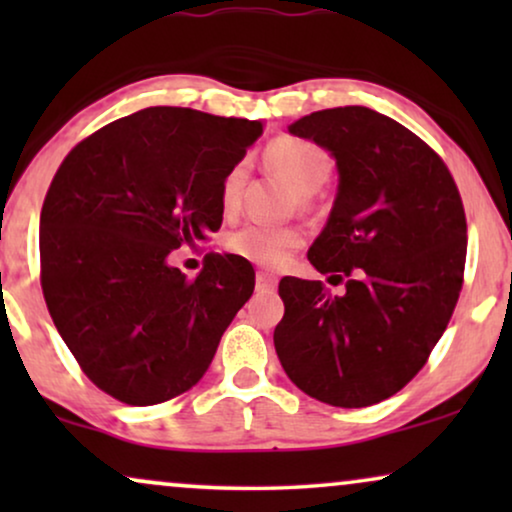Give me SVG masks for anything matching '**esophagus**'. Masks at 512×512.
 Masks as SVG:
<instances>
[{"instance_id": "esophagus-1", "label": "esophagus", "mask_w": 512, "mask_h": 512, "mask_svg": "<svg viewBox=\"0 0 512 512\" xmlns=\"http://www.w3.org/2000/svg\"><path fill=\"white\" fill-rule=\"evenodd\" d=\"M256 289L258 291H275L277 289V277L270 272H256Z\"/></svg>"}]
</instances>
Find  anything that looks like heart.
Returning a JSON list of instances; mask_svg holds the SVG:
<instances>
[{"label": "heart", "instance_id": "heart-1", "mask_svg": "<svg viewBox=\"0 0 512 512\" xmlns=\"http://www.w3.org/2000/svg\"><path fill=\"white\" fill-rule=\"evenodd\" d=\"M265 160L291 181L300 195H310L326 184L331 177L333 160L319 144L298 137H279L265 149ZM249 165L240 160L226 172L221 181V207L235 212L240 207L244 184H247ZM303 244V233L293 226L251 221L228 235V249L235 256L247 258L265 268H277L286 263L293 251Z\"/></svg>", "mask_w": 512, "mask_h": 512}]
</instances>
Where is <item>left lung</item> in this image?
<instances>
[{"mask_svg": "<svg viewBox=\"0 0 512 512\" xmlns=\"http://www.w3.org/2000/svg\"><path fill=\"white\" fill-rule=\"evenodd\" d=\"M338 167L333 209L307 258L347 277H284L275 349L289 380L335 408H366L415 377L447 328L466 263V216L436 151L368 107L314 111L289 125Z\"/></svg>", "mask_w": 512, "mask_h": 512, "instance_id": "left-lung-1", "label": "left lung"}]
</instances>
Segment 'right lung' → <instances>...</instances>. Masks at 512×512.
Here are the masks:
<instances>
[{"label": "right lung", "mask_w": 512, "mask_h": 512, "mask_svg": "<svg viewBox=\"0 0 512 512\" xmlns=\"http://www.w3.org/2000/svg\"><path fill=\"white\" fill-rule=\"evenodd\" d=\"M261 132L247 118L149 107L62 160L39 219L41 289L83 373L118 401L191 389L254 293L242 256L207 254L195 279L167 256L221 228V181Z\"/></svg>", "instance_id": "add662e5"}]
</instances>
